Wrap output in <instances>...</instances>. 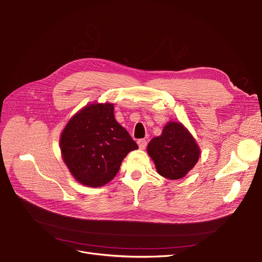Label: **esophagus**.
<instances>
[{
	"label": "esophagus",
	"instance_id": "obj_1",
	"mask_svg": "<svg viewBox=\"0 0 262 262\" xmlns=\"http://www.w3.org/2000/svg\"><path fill=\"white\" fill-rule=\"evenodd\" d=\"M138 145H139L140 149H144L147 145V141L145 139H140V140H138Z\"/></svg>",
	"mask_w": 262,
	"mask_h": 262
}]
</instances>
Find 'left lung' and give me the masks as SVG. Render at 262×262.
<instances>
[{
    "instance_id": "8db88e82",
    "label": "left lung",
    "mask_w": 262,
    "mask_h": 262,
    "mask_svg": "<svg viewBox=\"0 0 262 262\" xmlns=\"http://www.w3.org/2000/svg\"><path fill=\"white\" fill-rule=\"evenodd\" d=\"M157 172L169 180H180L193 168L201 150L192 135L180 122H169L162 134L147 145Z\"/></svg>"
}]
</instances>
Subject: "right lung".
<instances>
[{
    "label": "right lung",
    "mask_w": 262,
    "mask_h": 262,
    "mask_svg": "<svg viewBox=\"0 0 262 262\" xmlns=\"http://www.w3.org/2000/svg\"><path fill=\"white\" fill-rule=\"evenodd\" d=\"M138 145L115 119L114 104H90L68 122L60 136L61 155L75 180L88 187L109 183L121 162Z\"/></svg>",
    "instance_id": "obj_1"
}]
</instances>
